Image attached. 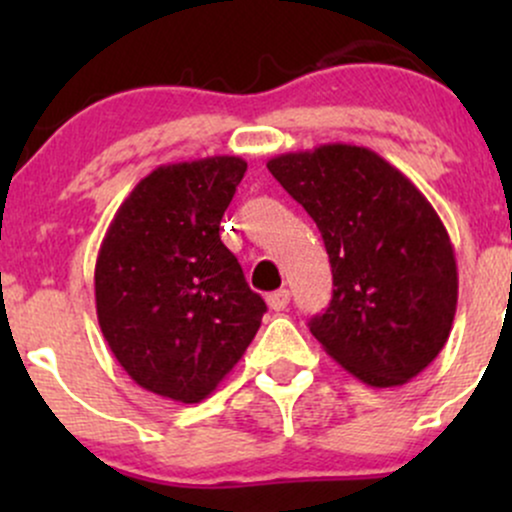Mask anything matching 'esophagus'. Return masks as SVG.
<instances>
[{"mask_svg": "<svg viewBox=\"0 0 512 512\" xmlns=\"http://www.w3.org/2000/svg\"><path fill=\"white\" fill-rule=\"evenodd\" d=\"M289 301H291V293L286 291V289H279V291H272L267 296V305L272 310H276V313H279V310H286V305H289Z\"/></svg>", "mask_w": 512, "mask_h": 512, "instance_id": "34e87169", "label": "esophagus"}]
</instances>
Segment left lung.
<instances>
[{
	"label": "left lung",
	"instance_id": "left-lung-1",
	"mask_svg": "<svg viewBox=\"0 0 512 512\" xmlns=\"http://www.w3.org/2000/svg\"><path fill=\"white\" fill-rule=\"evenodd\" d=\"M313 216L332 264V301L310 320L322 349L361 383L399 387L448 342L457 262L419 187L356 144H320L267 161Z\"/></svg>",
	"mask_w": 512,
	"mask_h": 512
}]
</instances>
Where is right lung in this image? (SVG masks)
I'll return each instance as SVG.
<instances>
[{
  "label": "right lung",
  "mask_w": 512,
  "mask_h": 512,
  "mask_svg": "<svg viewBox=\"0 0 512 512\" xmlns=\"http://www.w3.org/2000/svg\"><path fill=\"white\" fill-rule=\"evenodd\" d=\"M248 163H168L137 182L96 260V315L117 363L173 402L207 399L255 339L264 305L219 226Z\"/></svg>",
  "instance_id": "obj_1"
}]
</instances>
